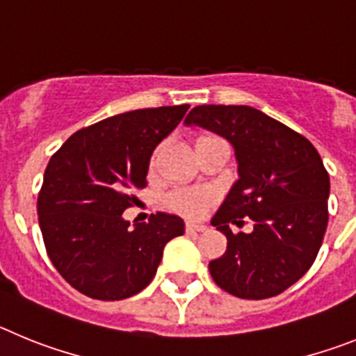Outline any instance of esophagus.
I'll return each instance as SVG.
<instances>
[{
	"instance_id": "34e87169",
	"label": "esophagus",
	"mask_w": 356,
	"mask_h": 356,
	"mask_svg": "<svg viewBox=\"0 0 356 356\" xmlns=\"http://www.w3.org/2000/svg\"><path fill=\"white\" fill-rule=\"evenodd\" d=\"M185 229L187 232H207V226L205 225H201V222H193V221H188L187 225H185Z\"/></svg>"
}]
</instances>
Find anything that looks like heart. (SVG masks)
Here are the masks:
<instances>
[{"instance_id":"1","label":"heart","mask_w":356,"mask_h":356,"mask_svg":"<svg viewBox=\"0 0 356 356\" xmlns=\"http://www.w3.org/2000/svg\"><path fill=\"white\" fill-rule=\"evenodd\" d=\"M216 196L205 188H180L165 197V207L187 217H200L209 210Z\"/></svg>"}]
</instances>
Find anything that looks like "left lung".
<instances>
[{"mask_svg":"<svg viewBox=\"0 0 356 356\" xmlns=\"http://www.w3.org/2000/svg\"><path fill=\"white\" fill-rule=\"evenodd\" d=\"M217 134L234 147L237 180L212 226L228 238L221 259L209 264L222 291L242 300L284 292L310 269L328 225L330 176L312 143L246 105H201L185 127ZM248 215L250 234L231 232Z\"/></svg>","mask_w":356,"mask_h":356,"instance_id":"8db88e82","label":"left lung"}]
</instances>
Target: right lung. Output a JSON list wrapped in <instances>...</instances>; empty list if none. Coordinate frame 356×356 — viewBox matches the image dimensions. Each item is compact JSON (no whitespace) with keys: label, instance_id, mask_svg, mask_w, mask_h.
Segmentation results:
<instances>
[{"label":"right lung","instance_id":"1","mask_svg":"<svg viewBox=\"0 0 356 356\" xmlns=\"http://www.w3.org/2000/svg\"><path fill=\"white\" fill-rule=\"evenodd\" d=\"M188 105L112 115L71 135L49 160L37 201L46 251L71 287L115 301L149 285L171 238L185 234L175 213L127 221L135 188L146 185L155 147Z\"/></svg>","mask_w":356,"mask_h":356}]
</instances>
